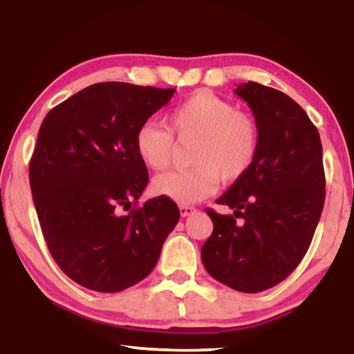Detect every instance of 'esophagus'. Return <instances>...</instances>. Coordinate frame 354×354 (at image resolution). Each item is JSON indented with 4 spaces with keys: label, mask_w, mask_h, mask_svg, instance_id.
Instances as JSON below:
<instances>
[{
    "label": "esophagus",
    "mask_w": 354,
    "mask_h": 354,
    "mask_svg": "<svg viewBox=\"0 0 354 354\" xmlns=\"http://www.w3.org/2000/svg\"><path fill=\"white\" fill-rule=\"evenodd\" d=\"M196 212V209L193 205H180V215L182 216H188V215H193Z\"/></svg>",
    "instance_id": "esophagus-1"
}]
</instances>
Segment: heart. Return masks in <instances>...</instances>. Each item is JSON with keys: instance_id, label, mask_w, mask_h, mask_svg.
Instances as JSON below:
<instances>
[{"instance_id": "obj_1", "label": "heart", "mask_w": 354, "mask_h": 354, "mask_svg": "<svg viewBox=\"0 0 354 354\" xmlns=\"http://www.w3.org/2000/svg\"><path fill=\"white\" fill-rule=\"evenodd\" d=\"M167 127L153 122L140 124L134 134V149L149 169L161 171L172 158V134L180 140L194 139L189 156L194 166L160 174L151 183L156 196L178 204L207 198L218 178L225 183L239 180L258 155V124L231 101L207 90L182 101L167 117Z\"/></svg>"}]
</instances>
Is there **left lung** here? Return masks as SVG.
<instances>
[{
	"label": "left lung",
	"mask_w": 354,
	"mask_h": 354,
	"mask_svg": "<svg viewBox=\"0 0 354 354\" xmlns=\"http://www.w3.org/2000/svg\"><path fill=\"white\" fill-rule=\"evenodd\" d=\"M234 93L252 109L259 149L245 176L216 199L234 215L205 210L214 231L201 258L220 283L261 292L283 281L312 242L326 196L323 147L306 111L283 91L247 82Z\"/></svg>",
	"instance_id": "obj_1"
}]
</instances>
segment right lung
Returning <instances> with one entry per match:
<instances>
[{"instance_id": "1", "label": "right lung", "mask_w": 354, "mask_h": 354, "mask_svg": "<svg viewBox=\"0 0 354 354\" xmlns=\"http://www.w3.org/2000/svg\"><path fill=\"white\" fill-rule=\"evenodd\" d=\"M174 91L95 84L53 107L41 124L30 161L37 218L59 269L88 290L118 292L144 280L180 218L177 204L162 196L131 209L149 183L134 134Z\"/></svg>"}]
</instances>
